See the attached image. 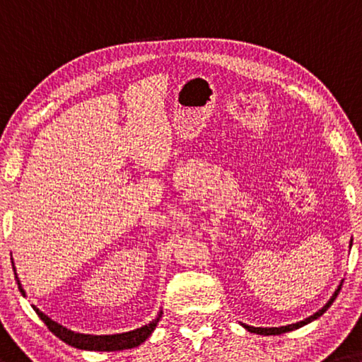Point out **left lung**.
<instances>
[{
    "label": "left lung",
    "mask_w": 362,
    "mask_h": 362,
    "mask_svg": "<svg viewBox=\"0 0 362 362\" xmlns=\"http://www.w3.org/2000/svg\"><path fill=\"white\" fill-rule=\"evenodd\" d=\"M340 290H341V284L338 285V288L335 290V293L332 295V298H330L329 301H327V305H325L322 309H319L317 313L313 314V315H309L308 319L301 320V322L290 324V325H284V327H266V329H262V327H251V325H245V329L248 330V332H251V334H259V335H280V334H285V332H291V330H295V329H300V327L306 325V324H309V322H313L314 319L320 317V315H322V314L327 311V309H329V308L332 306V303L335 301V298H337L338 291H340Z\"/></svg>",
    "instance_id": "obj_1"
}]
</instances>
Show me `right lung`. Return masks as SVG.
<instances>
[{
	"label": "right lung",
	"instance_id": "right-lung-1",
	"mask_svg": "<svg viewBox=\"0 0 362 362\" xmlns=\"http://www.w3.org/2000/svg\"><path fill=\"white\" fill-rule=\"evenodd\" d=\"M14 267V266H13ZM16 282L19 285V290L22 295H25L24 288H22L21 280L16 274ZM35 313L38 314V317L47 324L48 329L53 332V334L61 338L62 341H66L67 345H71L74 348L78 349H88V351H122V349H129V348H135L139 346L140 343L146 340L148 337L153 334V330L156 329V325L160 319V314L163 311H159L156 315V319L151 320L150 324L140 327V329L130 330V332H124V334H116V335H88V334H77V332H72L62 327L61 324L51 320L47 314H43L38 308L33 306Z\"/></svg>",
	"mask_w": 362,
	"mask_h": 362
}]
</instances>
